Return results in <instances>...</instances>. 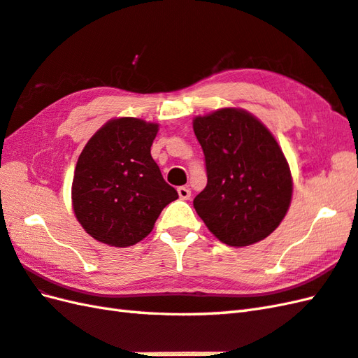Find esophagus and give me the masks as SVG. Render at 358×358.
<instances>
[{
  "mask_svg": "<svg viewBox=\"0 0 358 358\" xmlns=\"http://www.w3.org/2000/svg\"><path fill=\"white\" fill-rule=\"evenodd\" d=\"M178 193H179V197L182 201H188L189 196H192V192H189L188 187H179Z\"/></svg>",
  "mask_w": 358,
  "mask_h": 358,
  "instance_id": "34e87169",
  "label": "esophagus"
}]
</instances>
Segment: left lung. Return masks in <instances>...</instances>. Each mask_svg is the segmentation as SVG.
<instances>
[{"label": "left lung", "instance_id": "obj_1", "mask_svg": "<svg viewBox=\"0 0 358 358\" xmlns=\"http://www.w3.org/2000/svg\"><path fill=\"white\" fill-rule=\"evenodd\" d=\"M205 155L206 187L196 213L220 242L248 246L271 234L287 214L292 179L266 127L242 108H220L193 121Z\"/></svg>", "mask_w": 358, "mask_h": 358}]
</instances>
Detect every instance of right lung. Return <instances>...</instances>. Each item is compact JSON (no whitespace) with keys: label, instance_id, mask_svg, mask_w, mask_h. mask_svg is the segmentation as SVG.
<instances>
[{"label":"right lung","instance_id":"obj_1","mask_svg":"<svg viewBox=\"0 0 358 358\" xmlns=\"http://www.w3.org/2000/svg\"><path fill=\"white\" fill-rule=\"evenodd\" d=\"M156 134L157 124L112 119L79 155L71 202L78 222L93 239L117 248L138 243L179 197L150 153Z\"/></svg>","mask_w":358,"mask_h":358}]
</instances>
